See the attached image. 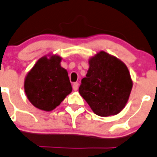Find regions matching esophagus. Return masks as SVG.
<instances>
[{"label": "esophagus", "mask_w": 157, "mask_h": 157, "mask_svg": "<svg viewBox=\"0 0 157 157\" xmlns=\"http://www.w3.org/2000/svg\"><path fill=\"white\" fill-rule=\"evenodd\" d=\"M73 89H74V90H77V89H78V83H74Z\"/></svg>", "instance_id": "obj_1"}]
</instances>
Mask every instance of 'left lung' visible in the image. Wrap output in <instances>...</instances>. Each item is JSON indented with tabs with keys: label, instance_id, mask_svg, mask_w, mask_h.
Listing matches in <instances>:
<instances>
[{
	"label": "left lung",
	"instance_id": "left-lung-1",
	"mask_svg": "<svg viewBox=\"0 0 157 157\" xmlns=\"http://www.w3.org/2000/svg\"><path fill=\"white\" fill-rule=\"evenodd\" d=\"M79 93L100 117L119 113L125 106L133 82L127 66L119 59L101 51L89 60Z\"/></svg>",
	"mask_w": 157,
	"mask_h": 157
}]
</instances>
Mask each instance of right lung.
<instances>
[{"instance_id":"right-lung-1","label":"right lung","mask_w":157,"mask_h":157,"mask_svg":"<svg viewBox=\"0 0 157 157\" xmlns=\"http://www.w3.org/2000/svg\"><path fill=\"white\" fill-rule=\"evenodd\" d=\"M60 60L61 57L56 55L49 59L41 57L26 77V95L38 109H55L72 91L68 74L60 67Z\"/></svg>"}]
</instances>
